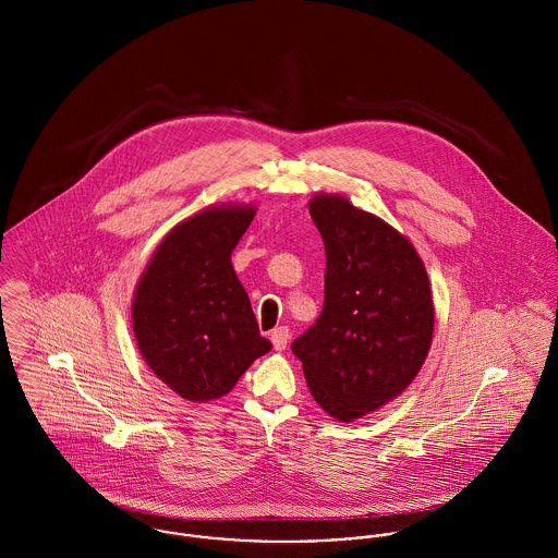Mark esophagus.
Here are the masks:
<instances>
[{
	"mask_svg": "<svg viewBox=\"0 0 558 558\" xmlns=\"http://www.w3.org/2000/svg\"><path fill=\"white\" fill-rule=\"evenodd\" d=\"M288 339H290V332H288V328L286 326H279V328H275L272 332H270V341H272V348L275 350H286V345H288Z\"/></svg>",
	"mask_w": 558,
	"mask_h": 558,
	"instance_id": "1",
	"label": "esophagus"
}]
</instances>
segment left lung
<instances>
[{
  "label": "left lung",
  "mask_w": 558,
  "mask_h": 558,
  "mask_svg": "<svg viewBox=\"0 0 558 558\" xmlns=\"http://www.w3.org/2000/svg\"><path fill=\"white\" fill-rule=\"evenodd\" d=\"M310 215L324 240V307L292 343L319 408L352 423L401 396L434 335L432 286L412 242L343 195L318 193Z\"/></svg>",
  "instance_id": "1"
}]
</instances>
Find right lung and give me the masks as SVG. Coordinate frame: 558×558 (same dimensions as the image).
Masks as SVG:
<instances>
[{
  "instance_id": "1",
  "label": "right lung",
  "mask_w": 558,
  "mask_h": 558,
  "mask_svg": "<svg viewBox=\"0 0 558 558\" xmlns=\"http://www.w3.org/2000/svg\"><path fill=\"white\" fill-rule=\"evenodd\" d=\"M255 213L253 204H221L180 221L137 281L131 316L140 354L186 401L228 396L272 348L232 266Z\"/></svg>"
}]
</instances>
